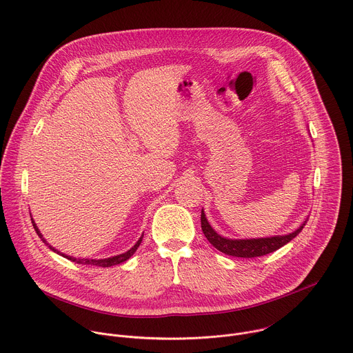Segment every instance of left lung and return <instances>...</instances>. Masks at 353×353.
I'll use <instances>...</instances> for the list:
<instances>
[{
	"mask_svg": "<svg viewBox=\"0 0 353 353\" xmlns=\"http://www.w3.org/2000/svg\"><path fill=\"white\" fill-rule=\"evenodd\" d=\"M307 220H305L299 228L295 231L285 234V236H274V237H266V239H245V240H232L225 239L220 234H217L213 227L209 224L205 212L202 209L201 212V227L205 234L208 241L220 252L230 255V256H237V258H256L263 256L270 252H274L288 244L292 239H295L298 234L302 231Z\"/></svg>",
	"mask_w": 353,
	"mask_h": 353,
	"instance_id": "left-lung-1",
	"label": "left lung"
}]
</instances>
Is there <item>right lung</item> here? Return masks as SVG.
Masks as SVG:
<instances>
[{
    "label": "right lung",
    "instance_id": "1",
    "mask_svg": "<svg viewBox=\"0 0 353 353\" xmlns=\"http://www.w3.org/2000/svg\"><path fill=\"white\" fill-rule=\"evenodd\" d=\"M32 223H33V227H34V230H36V232L39 234V237L43 240V243L44 244H47L48 245V248L51 250V251H54V252H57L58 255H61V256H63V258H66V259H69V261H72V262H76V263H80V265H91V266H101V268H110V266H114V265H119V263H122V262H126L129 258H132L133 255H134V252L137 251V248L140 247V244H141V241H143V236L139 239V241L128 251V252H125V254H121V255H116V256H110V258H105V259H85V258H73V256H69V255H66V254H63V252H59L58 250H55L52 245H50L48 243H47V240L43 237V234L40 232V230H39V227H37V224L34 223V220L32 219Z\"/></svg>",
    "mask_w": 353,
    "mask_h": 353
}]
</instances>
